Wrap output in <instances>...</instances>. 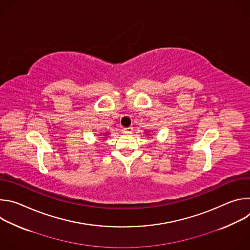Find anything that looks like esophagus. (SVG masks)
Returning <instances> with one entry per match:
<instances>
[{"mask_svg": "<svg viewBox=\"0 0 250 250\" xmlns=\"http://www.w3.org/2000/svg\"><path fill=\"white\" fill-rule=\"evenodd\" d=\"M132 127L131 126H128V127H124L123 128V132L124 133H125V134H130V133H132Z\"/></svg>", "mask_w": 250, "mask_h": 250, "instance_id": "34e87169", "label": "esophagus"}]
</instances>
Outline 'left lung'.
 Wrapping results in <instances>:
<instances>
[{"label": "left lung", "instance_id": "1", "mask_svg": "<svg viewBox=\"0 0 250 250\" xmlns=\"http://www.w3.org/2000/svg\"><path fill=\"white\" fill-rule=\"evenodd\" d=\"M146 134H147V133H146Z\"/></svg>", "mask_w": 250, "mask_h": 250}]
</instances>
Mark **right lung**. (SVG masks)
I'll list each match as a JSON object with an SVG mask.
<instances>
[{"label": "right lung", "mask_w": 250, "mask_h": 250, "mask_svg": "<svg viewBox=\"0 0 250 250\" xmlns=\"http://www.w3.org/2000/svg\"><path fill=\"white\" fill-rule=\"evenodd\" d=\"M109 135V132H104V135H103V137H102V135H100L102 138H104V139H106V138H108V137H106V136H108ZM101 140H104V139H101Z\"/></svg>", "instance_id": "obj_1"}]
</instances>
